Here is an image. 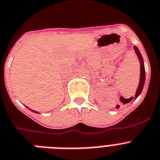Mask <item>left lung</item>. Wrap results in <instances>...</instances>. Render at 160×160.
<instances>
[{"mask_svg":"<svg viewBox=\"0 0 160 160\" xmlns=\"http://www.w3.org/2000/svg\"><path fill=\"white\" fill-rule=\"evenodd\" d=\"M133 49H134L135 53H136V55L138 56V60H139V62H140V79H139V84H138V89L136 91V94H135V96L134 98L133 97H131L129 99H120L121 101L124 104L125 103H128L129 102H130L131 100H133V99H136L140 95V94L142 93V91L143 89V87H144V84H145V79H146V72H145V66H144V61H143V58L141 55V52L139 51V49L138 48V47L136 46H133ZM117 109L119 108L120 106L119 105H117Z\"/></svg>","mask_w":160,"mask_h":160,"instance_id":"obj_1","label":"left lung"}]
</instances>
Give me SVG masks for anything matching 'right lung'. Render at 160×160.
I'll return each mask as SVG.
<instances>
[{"label":"right lung","mask_w":160,"mask_h":160,"mask_svg":"<svg viewBox=\"0 0 160 160\" xmlns=\"http://www.w3.org/2000/svg\"><path fill=\"white\" fill-rule=\"evenodd\" d=\"M30 109V108H29ZM30 110H31V111H32L33 112H35V113H39L38 112H36V111H34V110H32V109H30Z\"/></svg>","instance_id":"obj_1"}]
</instances>
